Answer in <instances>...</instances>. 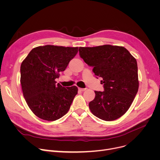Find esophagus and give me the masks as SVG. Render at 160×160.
<instances>
[{"label":"esophagus","instance_id":"34e87169","mask_svg":"<svg viewBox=\"0 0 160 160\" xmlns=\"http://www.w3.org/2000/svg\"><path fill=\"white\" fill-rule=\"evenodd\" d=\"M78 89L80 91H84L86 90V88H78Z\"/></svg>","mask_w":160,"mask_h":160}]
</instances>
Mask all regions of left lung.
<instances>
[{
    "mask_svg": "<svg viewBox=\"0 0 160 160\" xmlns=\"http://www.w3.org/2000/svg\"><path fill=\"white\" fill-rule=\"evenodd\" d=\"M79 53L104 84V91H95V98L89 103L91 113L106 121L119 119L128 111L138 91L136 58L124 47L110 45L80 47Z\"/></svg>",
    "mask_w": 160,
    "mask_h": 160,
    "instance_id": "8db88e82",
    "label": "left lung"
}]
</instances>
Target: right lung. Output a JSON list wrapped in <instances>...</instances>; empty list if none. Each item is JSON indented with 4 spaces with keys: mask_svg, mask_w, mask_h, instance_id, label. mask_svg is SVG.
<instances>
[{
    "mask_svg": "<svg viewBox=\"0 0 160 160\" xmlns=\"http://www.w3.org/2000/svg\"><path fill=\"white\" fill-rule=\"evenodd\" d=\"M78 50V47L39 46L22 61L20 82L23 96L31 111L39 118L56 121L69 110L78 88H65L60 83L56 84L55 80Z\"/></svg>",
    "mask_w": 160,
    "mask_h": 160,
    "instance_id": "1",
    "label": "right lung"
}]
</instances>
